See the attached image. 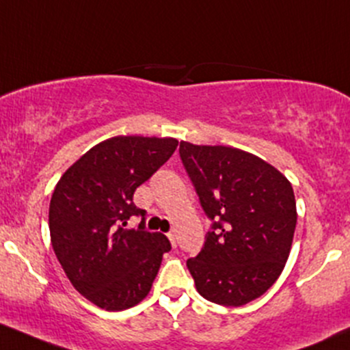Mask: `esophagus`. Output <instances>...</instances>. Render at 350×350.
Masks as SVG:
<instances>
[{"label": "esophagus", "mask_w": 350, "mask_h": 350, "mask_svg": "<svg viewBox=\"0 0 350 350\" xmlns=\"http://www.w3.org/2000/svg\"><path fill=\"white\" fill-rule=\"evenodd\" d=\"M167 238H169V241H171V245L176 248V245H178V241H176V233H174V231H169Z\"/></svg>", "instance_id": "34e87169"}]
</instances>
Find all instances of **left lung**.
Here are the masks:
<instances>
[{"label": "left lung", "instance_id": "left-lung-1", "mask_svg": "<svg viewBox=\"0 0 350 350\" xmlns=\"http://www.w3.org/2000/svg\"><path fill=\"white\" fill-rule=\"evenodd\" d=\"M179 156L211 219L203 250L186 262L206 300L240 307L280 277L297 224L292 185L260 157L181 142Z\"/></svg>", "mask_w": 350, "mask_h": 350}]
</instances>
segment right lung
Returning a JSON list of instances; mask_svg holds the SVG:
<instances>
[{
	"mask_svg": "<svg viewBox=\"0 0 350 350\" xmlns=\"http://www.w3.org/2000/svg\"><path fill=\"white\" fill-rule=\"evenodd\" d=\"M178 144L172 137L107 139L70 165L55 186L51 246L72 285L97 307L117 312L144 300L171 250L163 233L146 230V211L132 198ZM131 215L143 221L129 230Z\"/></svg>",
	"mask_w": 350,
	"mask_h": 350,
	"instance_id": "add662e5",
	"label": "right lung"
}]
</instances>
